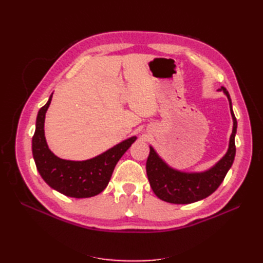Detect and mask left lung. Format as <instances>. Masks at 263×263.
I'll use <instances>...</instances> for the list:
<instances>
[{
    "label": "left lung",
    "instance_id": "8db88e82",
    "mask_svg": "<svg viewBox=\"0 0 263 263\" xmlns=\"http://www.w3.org/2000/svg\"><path fill=\"white\" fill-rule=\"evenodd\" d=\"M221 90L229 100L230 112L234 119L233 133L230 136L227 154L209 171L184 173L171 169L159 158L154 148L150 147L146 163L147 176L151 189L160 200L173 204L194 203L214 193L224 181L236 155L235 135L237 132V121L232 107L230 95L224 86L219 89V91Z\"/></svg>",
    "mask_w": 263,
    "mask_h": 263
}]
</instances>
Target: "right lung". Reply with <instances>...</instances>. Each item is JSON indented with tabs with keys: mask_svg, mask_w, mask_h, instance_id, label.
<instances>
[{
	"mask_svg": "<svg viewBox=\"0 0 263 263\" xmlns=\"http://www.w3.org/2000/svg\"><path fill=\"white\" fill-rule=\"evenodd\" d=\"M51 99L52 95L39 109L36 119L31 146L36 168L47 184L67 196L84 198L98 195L107 186L116 163L136 137L127 139L90 160H63L51 153L45 138V115Z\"/></svg>",
	"mask_w": 263,
	"mask_h": 263,
	"instance_id": "obj_1",
	"label": "right lung"
}]
</instances>
